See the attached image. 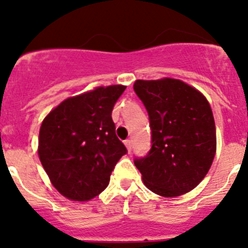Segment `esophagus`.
Here are the masks:
<instances>
[{
  "label": "esophagus",
  "mask_w": 248,
  "mask_h": 248,
  "mask_svg": "<svg viewBox=\"0 0 248 248\" xmlns=\"http://www.w3.org/2000/svg\"><path fill=\"white\" fill-rule=\"evenodd\" d=\"M124 146H126V149H127V151L128 152H131V150H132V141L129 139H127V140H124Z\"/></svg>",
  "instance_id": "obj_1"
}]
</instances>
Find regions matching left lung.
I'll return each instance as SVG.
<instances>
[{
    "mask_svg": "<svg viewBox=\"0 0 248 248\" xmlns=\"http://www.w3.org/2000/svg\"><path fill=\"white\" fill-rule=\"evenodd\" d=\"M133 89L149 112L152 146L134 164L145 186L164 198L196 188L216 154L211 107L196 87L174 78L136 80Z\"/></svg>",
    "mask_w": 248,
    "mask_h": 248,
    "instance_id": "1",
    "label": "left lung"
}]
</instances>
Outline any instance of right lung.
<instances>
[{"instance_id":"obj_1","label":"right lung","mask_w":248,"mask_h":248,"mask_svg":"<svg viewBox=\"0 0 248 248\" xmlns=\"http://www.w3.org/2000/svg\"><path fill=\"white\" fill-rule=\"evenodd\" d=\"M124 90V85L97 86L69 97L42 122L39 159L52 186L69 201L89 202L103 192L127 152L111 119Z\"/></svg>"}]
</instances>
